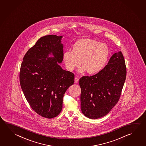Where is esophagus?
Returning a JSON list of instances; mask_svg holds the SVG:
<instances>
[{
    "label": "esophagus",
    "mask_w": 146,
    "mask_h": 146,
    "mask_svg": "<svg viewBox=\"0 0 146 146\" xmlns=\"http://www.w3.org/2000/svg\"><path fill=\"white\" fill-rule=\"evenodd\" d=\"M78 81H79L78 78L77 77H76L75 78V83H78Z\"/></svg>",
    "instance_id": "esophagus-1"
}]
</instances>
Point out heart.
I'll return each mask as SVG.
<instances>
[{
	"label": "heart",
	"instance_id": "b5f03b06",
	"mask_svg": "<svg viewBox=\"0 0 146 146\" xmlns=\"http://www.w3.org/2000/svg\"><path fill=\"white\" fill-rule=\"evenodd\" d=\"M109 54L106 44L91 39H82L74 44L73 51L64 52V59L70 71L79 67L82 61V67L79 69V72L86 70L88 74H95L105 68Z\"/></svg>",
	"mask_w": 146,
	"mask_h": 146
}]
</instances>
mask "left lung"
Listing matches in <instances>:
<instances>
[{"label": "left lung", "instance_id": "8db88e82", "mask_svg": "<svg viewBox=\"0 0 146 146\" xmlns=\"http://www.w3.org/2000/svg\"><path fill=\"white\" fill-rule=\"evenodd\" d=\"M127 70L121 52L115 53L107 65L91 76L79 79L81 110L90 119L107 115L117 103L126 78Z\"/></svg>", "mask_w": 146, "mask_h": 146}]
</instances>
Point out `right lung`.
<instances>
[{
    "instance_id": "right-lung-1",
    "label": "right lung",
    "mask_w": 146,
    "mask_h": 146,
    "mask_svg": "<svg viewBox=\"0 0 146 146\" xmlns=\"http://www.w3.org/2000/svg\"><path fill=\"white\" fill-rule=\"evenodd\" d=\"M62 38L55 35L40 38L21 65L19 80L26 100L35 112L47 118L62 111L64 93L74 82V74L59 64L64 58Z\"/></svg>"
}]
</instances>
